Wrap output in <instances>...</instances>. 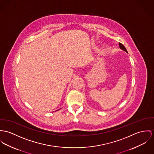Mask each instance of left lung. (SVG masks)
Wrapping results in <instances>:
<instances>
[{
    "mask_svg": "<svg viewBox=\"0 0 154 154\" xmlns=\"http://www.w3.org/2000/svg\"><path fill=\"white\" fill-rule=\"evenodd\" d=\"M119 48H121L122 50H124L125 52L128 53V52H127V49L125 48L124 47V46L122 44H121V43H119Z\"/></svg>",
    "mask_w": 154,
    "mask_h": 154,
    "instance_id": "1",
    "label": "left lung"
}]
</instances>
